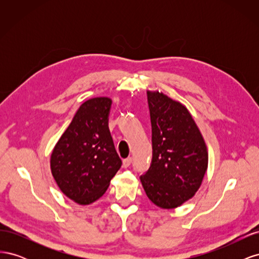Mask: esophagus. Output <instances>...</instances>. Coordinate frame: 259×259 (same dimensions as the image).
I'll list each match as a JSON object with an SVG mask.
<instances>
[{
  "mask_svg": "<svg viewBox=\"0 0 259 259\" xmlns=\"http://www.w3.org/2000/svg\"><path fill=\"white\" fill-rule=\"evenodd\" d=\"M132 162H133V158H127L123 160V167H128L132 164Z\"/></svg>",
  "mask_w": 259,
  "mask_h": 259,
  "instance_id": "34e87169",
  "label": "esophagus"
}]
</instances>
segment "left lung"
Listing matches in <instances>:
<instances>
[{"label":"left lung","instance_id":"1","mask_svg":"<svg viewBox=\"0 0 259 259\" xmlns=\"http://www.w3.org/2000/svg\"><path fill=\"white\" fill-rule=\"evenodd\" d=\"M147 97L152 127V161L140 182L156 206L175 208L199 190L207 169V148L184 105L158 91H148Z\"/></svg>","mask_w":259,"mask_h":259}]
</instances>
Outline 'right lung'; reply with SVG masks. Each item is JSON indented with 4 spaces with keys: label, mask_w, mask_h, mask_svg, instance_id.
<instances>
[{
    "label": "right lung",
    "mask_w": 259,
    "mask_h": 259,
    "mask_svg": "<svg viewBox=\"0 0 259 259\" xmlns=\"http://www.w3.org/2000/svg\"><path fill=\"white\" fill-rule=\"evenodd\" d=\"M111 104L108 97L86 100L52 152L55 182L77 204L98 200L122 165L108 126Z\"/></svg>",
    "instance_id": "obj_1"
}]
</instances>
